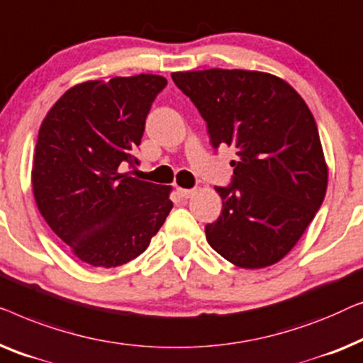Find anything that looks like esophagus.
<instances>
[{
  "mask_svg": "<svg viewBox=\"0 0 363 363\" xmlns=\"http://www.w3.org/2000/svg\"><path fill=\"white\" fill-rule=\"evenodd\" d=\"M177 194H179V196L182 197V199H191L194 194H196V191H194V189H177Z\"/></svg>",
  "mask_w": 363,
  "mask_h": 363,
  "instance_id": "1",
  "label": "esophagus"
}]
</instances>
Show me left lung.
<instances>
[{
    "label": "left lung",
    "instance_id": "left-lung-1",
    "mask_svg": "<svg viewBox=\"0 0 363 363\" xmlns=\"http://www.w3.org/2000/svg\"><path fill=\"white\" fill-rule=\"evenodd\" d=\"M207 123L212 146H233L222 213L206 225L218 255L245 269L278 263L298 243L328 189L314 116L288 82L257 70L171 74Z\"/></svg>",
    "mask_w": 363,
    "mask_h": 363
}]
</instances>
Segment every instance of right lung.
I'll use <instances>...</instances> for the list:
<instances>
[{"label":"right lung","instance_id":"right-lung-1","mask_svg":"<svg viewBox=\"0 0 363 363\" xmlns=\"http://www.w3.org/2000/svg\"><path fill=\"white\" fill-rule=\"evenodd\" d=\"M167 85L140 74L89 80L55 101L39 128L33 192L40 216L80 262L115 268L145 252L169 216L171 186L123 174Z\"/></svg>","mask_w":363,"mask_h":363}]
</instances>
